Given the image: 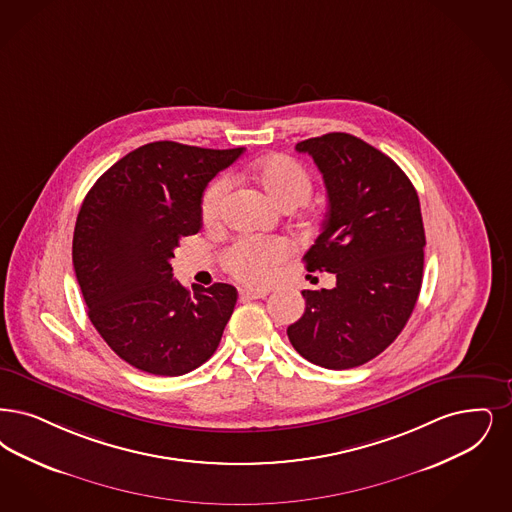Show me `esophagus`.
<instances>
[{
	"label": "esophagus",
	"mask_w": 512,
	"mask_h": 512,
	"mask_svg": "<svg viewBox=\"0 0 512 512\" xmlns=\"http://www.w3.org/2000/svg\"><path fill=\"white\" fill-rule=\"evenodd\" d=\"M265 289H240V297L242 301H253V299H265Z\"/></svg>",
	"instance_id": "esophagus-1"
}]
</instances>
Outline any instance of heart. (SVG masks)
<instances>
[{"instance_id":"obj_1","label":"heart","mask_w":512,"mask_h":512,"mask_svg":"<svg viewBox=\"0 0 512 512\" xmlns=\"http://www.w3.org/2000/svg\"><path fill=\"white\" fill-rule=\"evenodd\" d=\"M251 179L266 196L280 207L305 204L312 194V177L307 169L286 154H272L251 167ZM230 183L226 177L209 184L202 200L205 223L221 217ZM293 253L286 238H240L225 253V268L240 282L268 284L274 268L282 265Z\"/></svg>"}]
</instances>
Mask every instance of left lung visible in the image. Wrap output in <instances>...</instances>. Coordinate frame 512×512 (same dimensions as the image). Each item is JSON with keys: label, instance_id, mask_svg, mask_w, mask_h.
I'll return each instance as SVG.
<instances>
[{"label": "left lung", "instance_id": "left-lung-1", "mask_svg": "<svg viewBox=\"0 0 512 512\" xmlns=\"http://www.w3.org/2000/svg\"><path fill=\"white\" fill-rule=\"evenodd\" d=\"M328 190L322 234L305 255L310 272L337 276L305 289V314L287 328L293 348L328 369L362 366L400 335L415 308L425 263L421 205L387 154L348 133L301 141Z\"/></svg>", "mask_w": 512, "mask_h": 512}]
</instances>
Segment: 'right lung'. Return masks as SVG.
<instances>
[{
  "instance_id": "add662e5",
  "label": "right lung",
  "mask_w": 512,
  "mask_h": 512,
  "mask_svg": "<svg viewBox=\"0 0 512 512\" xmlns=\"http://www.w3.org/2000/svg\"><path fill=\"white\" fill-rule=\"evenodd\" d=\"M244 148L139 146L99 177L76 219L72 263L91 324L133 368L177 377L219 347L236 287L181 286L171 259L202 228L207 183Z\"/></svg>"
}]
</instances>
